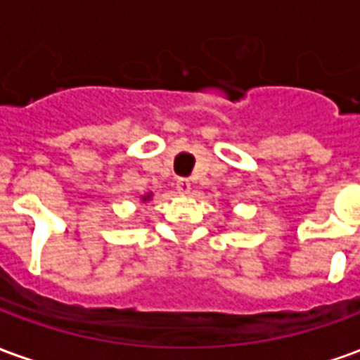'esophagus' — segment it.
Wrapping results in <instances>:
<instances>
[{
    "instance_id": "obj_1",
    "label": "esophagus",
    "mask_w": 360,
    "mask_h": 360,
    "mask_svg": "<svg viewBox=\"0 0 360 360\" xmlns=\"http://www.w3.org/2000/svg\"><path fill=\"white\" fill-rule=\"evenodd\" d=\"M175 185H177V193L179 195H188L191 193V181L188 179H177Z\"/></svg>"
}]
</instances>
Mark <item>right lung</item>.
Instances as JSON below:
<instances>
[{
	"label": "right lung",
	"instance_id": "obj_1",
	"mask_svg": "<svg viewBox=\"0 0 360 360\" xmlns=\"http://www.w3.org/2000/svg\"><path fill=\"white\" fill-rule=\"evenodd\" d=\"M150 198H152V193H146V195H142V196H141L142 202H148Z\"/></svg>",
	"mask_w": 360,
	"mask_h": 360
}]
</instances>
